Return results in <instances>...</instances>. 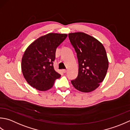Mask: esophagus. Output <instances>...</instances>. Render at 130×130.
Here are the masks:
<instances>
[{
  "label": "esophagus",
  "instance_id": "obj_1",
  "mask_svg": "<svg viewBox=\"0 0 130 130\" xmlns=\"http://www.w3.org/2000/svg\"><path fill=\"white\" fill-rule=\"evenodd\" d=\"M61 71H62V72L63 73H65L67 72V70H62Z\"/></svg>",
  "mask_w": 130,
  "mask_h": 130
}]
</instances>
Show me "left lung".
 I'll list each match as a JSON object with an SVG mask.
<instances>
[{
    "mask_svg": "<svg viewBox=\"0 0 130 130\" xmlns=\"http://www.w3.org/2000/svg\"><path fill=\"white\" fill-rule=\"evenodd\" d=\"M78 62V76L71 83L75 89L89 92L98 88L104 80L108 68V59L103 45L84 32L68 34Z\"/></svg>",
    "mask_w": 130,
    "mask_h": 130,
    "instance_id": "8db88e82",
    "label": "left lung"
}]
</instances>
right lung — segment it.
I'll return each mask as SVG.
<instances>
[{
	"label": "right lung",
	"instance_id": "right-lung-1",
	"mask_svg": "<svg viewBox=\"0 0 130 130\" xmlns=\"http://www.w3.org/2000/svg\"><path fill=\"white\" fill-rule=\"evenodd\" d=\"M67 36L66 34L49 33L36 39L26 49L21 68L26 81L39 91H46L60 77L54 70L57 47Z\"/></svg>",
	"mask_w": 130,
	"mask_h": 130
}]
</instances>
